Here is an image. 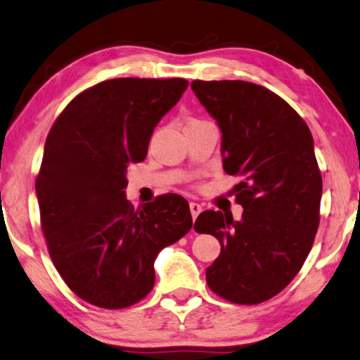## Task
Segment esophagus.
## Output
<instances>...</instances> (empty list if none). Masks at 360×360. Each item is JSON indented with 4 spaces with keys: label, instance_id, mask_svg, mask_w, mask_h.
Masks as SVG:
<instances>
[{
    "label": "esophagus",
    "instance_id": "obj_1",
    "mask_svg": "<svg viewBox=\"0 0 360 360\" xmlns=\"http://www.w3.org/2000/svg\"><path fill=\"white\" fill-rule=\"evenodd\" d=\"M188 206H191V214H192V219L195 220V219L198 217V214L202 211V207H201V205H198V202H195V201H192L191 205H188Z\"/></svg>",
    "mask_w": 360,
    "mask_h": 360
}]
</instances>
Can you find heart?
Here are the masks:
<instances>
[{
    "instance_id": "b5f03b06",
    "label": "heart",
    "mask_w": 360,
    "mask_h": 360,
    "mask_svg": "<svg viewBox=\"0 0 360 360\" xmlns=\"http://www.w3.org/2000/svg\"><path fill=\"white\" fill-rule=\"evenodd\" d=\"M193 121H195V120H193Z\"/></svg>"
}]
</instances>
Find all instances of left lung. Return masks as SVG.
I'll return each instance as SVG.
<instances>
[{"label":"left lung","instance_id":"obj_1","mask_svg":"<svg viewBox=\"0 0 360 360\" xmlns=\"http://www.w3.org/2000/svg\"><path fill=\"white\" fill-rule=\"evenodd\" d=\"M192 89L221 130L225 173L239 176L231 214L205 211L195 231L219 239L206 282L233 304L255 305L296 277L315 240L323 193L309 126L288 102L243 80H193Z\"/></svg>","mask_w":360,"mask_h":360}]
</instances>
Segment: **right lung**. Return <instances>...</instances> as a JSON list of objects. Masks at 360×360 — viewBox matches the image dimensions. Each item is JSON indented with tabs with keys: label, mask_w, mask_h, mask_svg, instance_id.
I'll list each match as a JSON object with an SVG mask.
<instances>
[{
	"label": "right lung",
	"mask_w": 360,
	"mask_h": 360,
	"mask_svg": "<svg viewBox=\"0 0 360 360\" xmlns=\"http://www.w3.org/2000/svg\"><path fill=\"white\" fill-rule=\"evenodd\" d=\"M186 78H113L75 96L51 126L36 193L50 258L78 297L117 310L153 290L154 261L193 225L188 202L165 193L135 209L127 167L145 160L154 127Z\"/></svg>",
	"instance_id": "1"
}]
</instances>
